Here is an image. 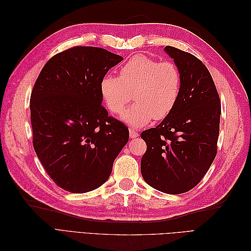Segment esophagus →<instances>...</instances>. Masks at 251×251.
I'll return each instance as SVG.
<instances>
[{
  "label": "esophagus",
  "instance_id": "34e87169",
  "mask_svg": "<svg viewBox=\"0 0 251 251\" xmlns=\"http://www.w3.org/2000/svg\"><path fill=\"white\" fill-rule=\"evenodd\" d=\"M139 136V133L135 130V128H130V137L131 138H136Z\"/></svg>",
  "mask_w": 251,
  "mask_h": 251
}]
</instances>
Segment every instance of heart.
<instances>
[{
    "label": "heart",
    "instance_id": "1",
    "mask_svg": "<svg viewBox=\"0 0 251 251\" xmlns=\"http://www.w3.org/2000/svg\"><path fill=\"white\" fill-rule=\"evenodd\" d=\"M181 88L182 76L176 64L143 54L133 56L121 66L119 76L107 74L100 83L103 100L114 114L124 112L134 91L136 101L123 116L132 126L168 117L179 100Z\"/></svg>",
    "mask_w": 251,
    "mask_h": 251
}]
</instances>
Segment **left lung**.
Returning a JSON list of instances; mask_svg holds the SVG:
<instances>
[{"label":"left lung","instance_id":"8db88e82","mask_svg":"<svg viewBox=\"0 0 251 251\" xmlns=\"http://www.w3.org/2000/svg\"><path fill=\"white\" fill-rule=\"evenodd\" d=\"M164 50L180 69L181 94L170 115L140 135L147 143L141 175L151 187L178 195L198 184L215 160L221 100L199 58L172 46Z\"/></svg>","mask_w":251,"mask_h":251}]
</instances>
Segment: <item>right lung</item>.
I'll use <instances>...</instances> for the list:
<instances>
[{"label":"right lung","instance_id":"obj_1","mask_svg":"<svg viewBox=\"0 0 251 251\" xmlns=\"http://www.w3.org/2000/svg\"><path fill=\"white\" fill-rule=\"evenodd\" d=\"M124 58L75 46L44 66L30 97L33 148L49 177L74 194L100 187L128 140V128L103 108L100 83Z\"/></svg>","mask_w":251,"mask_h":251}]
</instances>
